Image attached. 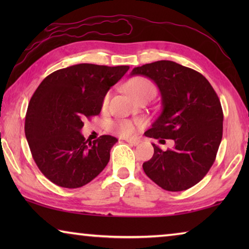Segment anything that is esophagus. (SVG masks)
Here are the masks:
<instances>
[{"label":"esophagus","mask_w":249,"mask_h":249,"mask_svg":"<svg viewBox=\"0 0 249 249\" xmlns=\"http://www.w3.org/2000/svg\"><path fill=\"white\" fill-rule=\"evenodd\" d=\"M124 141L125 142H127L129 145H132V146H137V145H140V142H141V141L138 140V138H124Z\"/></svg>","instance_id":"1"}]
</instances>
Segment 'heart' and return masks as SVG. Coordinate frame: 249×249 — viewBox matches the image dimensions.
I'll return each mask as SVG.
<instances>
[{
	"instance_id": "heart-1",
	"label": "heart",
	"mask_w": 249,
	"mask_h": 249,
	"mask_svg": "<svg viewBox=\"0 0 249 249\" xmlns=\"http://www.w3.org/2000/svg\"><path fill=\"white\" fill-rule=\"evenodd\" d=\"M126 90H127L128 94L132 96L134 100L138 98H153L156 93V87L155 84L150 81V80L142 78V77H136L128 81L126 84ZM109 95L107 94L103 99V107H107L108 103ZM115 130L119 134L123 135V136H127L134 132V125L128 121H122L114 125Z\"/></svg>"
}]
</instances>
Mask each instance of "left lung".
<instances>
[{"mask_svg":"<svg viewBox=\"0 0 249 249\" xmlns=\"http://www.w3.org/2000/svg\"><path fill=\"white\" fill-rule=\"evenodd\" d=\"M158 87L161 112L145 136L174 140L171 149L154 146L142 163L148 178L167 191H183L204 178L215 160L223 135L220 99L200 72L170 60H160L132 70Z\"/></svg>","mask_w":249,"mask_h":249,"instance_id":"1","label":"left lung"}]
</instances>
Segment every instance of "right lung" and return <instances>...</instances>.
<instances>
[{"label": "right lung", "mask_w": 249, "mask_h": 249, "mask_svg": "<svg viewBox=\"0 0 249 249\" xmlns=\"http://www.w3.org/2000/svg\"><path fill=\"white\" fill-rule=\"evenodd\" d=\"M128 69L79 64L50 73L37 88L25 117V135L37 167L53 183L83 187L107 165L117 140L102 135L86 141L83 120L100 114L104 96Z\"/></svg>", "instance_id": "1"}]
</instances>
